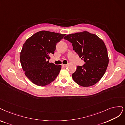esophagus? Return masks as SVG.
<instances>
[{
	"instance_id": "34e87169",
	"label": "esophagus",
	"mask_w": 125,
	"mask_h": 125,
	"mask_svg": "<svg viewBox=\"0 0 125 125\" xmlns=\"http://www.w3.org/2000/svg\"><path fill=\"white\" fill-rule=\"evenodd\" d=\"M66 66H67V65H66V64H62V66L63 67H66Z\"/></svg>"
}]
</instances>
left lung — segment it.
Returning a JSON list of instances; mask_svg holds the SVG:
<instances>
[{
    "label": "left lung",
    "mask_w": 125,
    "mask_h": 125,
    "mask_svg": "<svg viewBox=\"0 0 125 125\" xmlns=\"http://www.w3.org/2000/svg\"><path fill=\"white\" fill-rule=\"evenodd\" d=\"M64 39L72 43L73 50L84 62L83 66H77L72 74L74 81L84 87L97 83L105 74L108 64L107 51L103 41L87 31L69 34Z\"/></svg>",
    "instance_id": "1"
}]
</instances>
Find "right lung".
Listing matches in <instances>:
<instances>
[{
	"label": "right lung",
	"instance_id": "add662e5",
	"mask_svg": "<svg viewBox=\"0 0 125 125\" xmlns=\"http://www.w3.org/2000/svg\"><path fill=\"white\" fill-rule=\"evenodd\" d=\"M65 36L42 31L27 39L24 43L20 62L25 75L34 84L45 86L57 78L61 65L49 63V55L54 54L57 43Z\"/></svg>",
	"mask_w": 125,
	"mask_h": 125
}]
</instances>
